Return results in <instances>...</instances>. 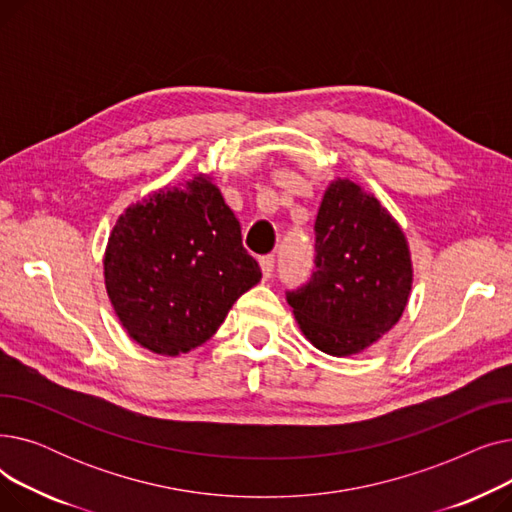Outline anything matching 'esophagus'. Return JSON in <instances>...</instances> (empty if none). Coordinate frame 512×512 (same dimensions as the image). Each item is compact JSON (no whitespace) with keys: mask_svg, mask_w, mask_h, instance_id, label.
Listing matches in <instances>:
<instances>
[{"mask_svg":"<svg viewBox=\"0 0 512 512\" xmlns=\"http://www.w3.org/2000/svg\"><path fill=\"white\" fill-rule=\"evenodd\" d=\"M274 263H276L274 255H263V257H259V267H261V274H263V278H265V280H267V278H272Z\"/></svg>","mask_w":512,"mask_h":512,"instance_id":"34e87169","label":"esophagus"}]
</instances>
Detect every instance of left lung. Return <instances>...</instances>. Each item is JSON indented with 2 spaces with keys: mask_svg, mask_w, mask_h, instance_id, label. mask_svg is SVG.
Segmentation results:
<instances>
[{
  "mask_svg": "<svg viewBox=\"0 0 512 512\" xmlns=\"http://www.w3.org/2000/svg\"><path fill=\"white\" fill-rule=\"evenodd\" d=\"M311 282L288 294L317 351L353 357L388 334L409 305L413 261L394 215L351 178H334L315 220Z\"/></svg>",
  "mask_w": 512,
  "mask_h": 512,
  "instance_id": "8db88e82",
  "label": "left lung"
}]
</instances>
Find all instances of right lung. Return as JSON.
<instances>
[{
    "instance_id": "add662e5",
    "label": "right lung",
    "mask_w": 512,
    "mask_h": 512,
    "mask_svg": "<svg viewBox=\"0 0 512 512\" xmlns=\"http://www.w3.org/2000/svg\"><path fill=\"white\" fill-rule=\"evenodd\" d=\"M103 280L126 334L155 355L180 357L218 332L261 270L220 188L201 172L120 213Z\"/></svg>"
}]
</instances>
